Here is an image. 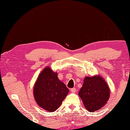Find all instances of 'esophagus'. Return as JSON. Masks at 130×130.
I'll use <instances>...</instances> for the list:
<instances>
[{
  "instance_id": "esophagus-1",
  "label": "esophagus",
  "mask_w": 130,
  "mask_h": 130,
  "mask_svg": "<svg viewBox=\"0 0 130 130\" xmlns=\"http://www.w3.org/2000/svg\"><path fill=\"white\" fill-rule=\"evenodd\" d=\"M70 90H71V92H72V93H73L76 92V89H75V88H71V89H70Z\"/></svg>"
}]
</instances>
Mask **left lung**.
Returning a JSON list of instances; mask_svg holds the SVG:
<instances>
[{
	"label": "left lung",
	"instance_id": "1",
	"mask_svg": "<svg viewBox=\"0 0 130 130\" xmlns=\"http://www.w3.org/2000/svg\"><path fill=\"white\" fill-rule=\"evenodd\" d=\"M78 94L85 108L90 112H93L107 103L110 89L106 82L99 75L86 76Z\"/></svg>",
	"mask_w": 130,
	"mask_h": 130
}]
</instances>
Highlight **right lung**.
<instances>
[{
  "instance_id": "obj_1",
  "label": "right lung",
  "mask_w": 130,
  "mask_h": 130,
  "mask_svg": "<svg viewBox=\"0 0 130 130\" xmlns=\"http://www.w3.org/2000/svg\"><path fill=\"white\" fill-rule=\"evenodd\" d=\"M69 90L57 77V73L46 67L38 75L34 88L36 102L41 108L48 112L58 109Z\"/></svg>"
}]
</instances>
